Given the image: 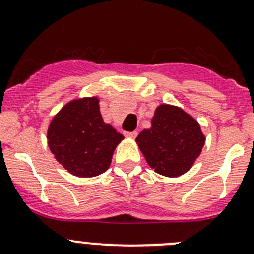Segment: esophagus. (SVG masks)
<instances>
[{"instance_id":"1","label":"esophagus","mask_w":254,"mask_h":254,"mask_svg":"<svg viewBox=\"0 0 254 254\" xmlns=\"http://www.w3.org/2000/svg\"><path fill=\"white\" fill-rule=\"evenodd\" d=\"M124 135L127 137H131V139H135L137 136V131H125Z\"/></svg>"}]
</instances>
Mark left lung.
Returning <instances> with one entry per match:
<instances>
[{"instance_id": "left-lung-1", "label": "left lung", "mask_w": 254, "mask_h": 254, "mask_svg": "<svg viewBox=\"0 0 254 254\" xmlns=\"http://www.w3.org/2000/svg\"><path fill=\"white\" fill-rule=\"evenodd\" d=\"M136 142L148 166L158 175L178 177L190 170L200 155L205 136L199 123L178 107L161 104Z\"/></svg>"}]
</instances>
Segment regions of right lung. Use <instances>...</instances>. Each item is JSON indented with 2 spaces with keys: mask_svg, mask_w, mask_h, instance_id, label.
Returning <instances> with one entry per match:
<instances>
[{
  "mask_svg": "<svg viewBox=\"0 0 254 254\" xmlns=\"http://www.w3.org/2000/svg\"><path fill=\"white\" fill-rule=\"evenodd\" d=\"M97 97L75 99L51 120L48 143L59 163L71 175L96 177L106 172L118 143L124 139L103 122Z\"/></svg>",
  "mask_w": 254,
  "mask_h": 254,
  "instance_id": "1",
  "label": "right lung"
}]
</instances>
